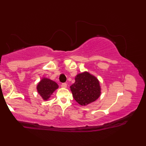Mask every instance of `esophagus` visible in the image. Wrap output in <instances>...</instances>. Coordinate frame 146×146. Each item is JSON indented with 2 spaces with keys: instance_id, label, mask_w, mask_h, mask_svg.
<instances>
[{
  "instance_id": "obj_1",
  "label": "esophagus",
  "mask_w": 146,
  "mask_h": 146,
  "mask_svg": "<svg viewBox=\"0 0 146 146\" xmlns=\"http://www.w3.org/2000/svg\"><path fill=\"white\" fill-rule=\"evenodd\" d=\"M61 86L62 88H66V86H67V84H66V83H61Z\"/></svg>"
}]
</instances>
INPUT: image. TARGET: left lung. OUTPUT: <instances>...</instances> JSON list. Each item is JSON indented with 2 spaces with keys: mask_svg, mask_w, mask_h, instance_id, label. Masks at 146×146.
<instances>
[{
  "mask_svg": "<svg viewBox=\"0 0 146 146\" xmlns=\"http://www.w3.org/2000/svg\"><path fill=\"white\" fill-rule=\"evenodd\" d=\"M70 88L74 99L81 105H88L95 101L101 93L98 80L87 72L77 75L75 82Z\"/></svg>",
  "mask_w": 146,
  "mask_h": 146,
  "instance_id": "obj_1",
  "label": "left lung"
}]
</instances>
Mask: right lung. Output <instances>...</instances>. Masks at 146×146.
Segmentation results:
<instances>
[{
    "label": "right lung",
    "instance_id": "1",
    "mask_svg": "<svg viewBox=\"0 0 146 146\" xmlns=\"http://www.w3.org/2000/svg\"><path fill=\"white\" fill-rule=\"evenodd\" d=\"M58 88V85L56 82L48 78H43L38 83L37 90L42 98L46 100Z\"/></svg>",
    "mask_w": 146,
    "mask_h": 146
}]
</instances>
